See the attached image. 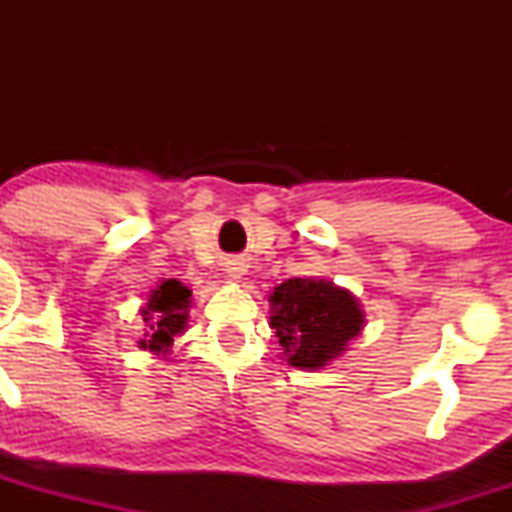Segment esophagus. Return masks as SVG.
<instances>
[{
    "instance_id": "1",
    "label": "esophagus",
    "mask_w": 512,
    "mask_h": 512,
    "mask_svg": "<svg viewBox=\"0 0 512 512\" xmlns=\"http://www.w3.org/2000/svg\"><path fill=\"white\" fill-rule=\"evenodd\" d=\"M226 272H228V276H231V279H243V274L248 272V269H245V262L231 260L226 264Z\"/></svg>"
}]
</instances>
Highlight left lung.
<instances>
[{"instance_id": "obj_1", "label": "left lung", "mask_w": 512, "mask_h": 512, "mask_svg": "<svg viewBox=\"0 0 512 512\" xmlns=\"http://www.w3.org/2000/svg\"><path fill=\"white\" fill-rule=\"evenodd\" d=\"M269 325L289 366L325 368L342 356L363 330V310L354 293L327 279H289L274 286Z\"/></svg>"}]
</instances>
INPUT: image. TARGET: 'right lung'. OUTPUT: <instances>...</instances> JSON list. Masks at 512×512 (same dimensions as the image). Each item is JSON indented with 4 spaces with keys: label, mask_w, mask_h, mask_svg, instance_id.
Listing matches in <instances>:
<instances>
[{
    "label": "right lung",
    "mask_w": 512,
    "mask_h": 512,
    "mask_svg": "<svg viewBox=\"0 0 512 512\" xmlns=\"http://www.w3.org/2000/svg\"><path fill=\"white\" fill-rule=\"evenodd\" d=\"M190 296L192 291L182 286L178 279L161 281V286L151 291L149 303L142 310L146 332L144 339H139V349H149L156 356L168 354L173 339L187 327V317H190L192 308Z\"/></svg>",
    "instance_id": "1"
}]
</instances>
